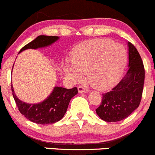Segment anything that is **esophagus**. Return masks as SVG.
<instances>
[{"mask_svg":"<svg viewBox=\"0 0 155 155\" xmlns=\"http://www.w3.org/2000/svg\"><path fill=\"white\" fill-rule=\"evenodd\" d=\"M78 91H79V93H82V92H89V89L86 87H85V86H79L78 87Z\"/></svg>","mask_w":155,"mask_h":155,"instance_id":"esophagus-1","label":"esophagus"}]
</instances>
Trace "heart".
<instances>
[{
  "mask_svg": "<svg viewBox=\"0 0 155 155\" xmlns=\"http://www.w3.org/2000/svg\"><path fill=\"white\" fill-rule=\"evenodd\" d=\"M73 65L65 63L63 70L74 82H80L87 73L93 87L106 89L117 83L127 63V51L112 40L95 39L83 42L71 53Z\"/></svg>",
  "mask_w": 155,
  "mask_h": 155,
  "instance_id": "b5f03b06",
  "label": "heart"
}]
</instances>
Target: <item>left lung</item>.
Returning <instances> with one entry per match:
<instances>
[{
  "label": "left lung",
  "mask_w": 155,
  "mask_h": 155,
  "mask_svg": "<svg viewBox=\"0 0 155 155\" xmlns=\"http://www.w3.org/2000/svg\"><path fill=\"white\" fill-rule=\"evenodd\" d=\"M128 70L111 91L102 94L101 105L95 109L101 119L119 121L129 116L140 105L144 82V67L139 53L130 42Z\"/></svg>",
  "instance_id": "obj_1"
}]
</instances>
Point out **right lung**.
Instances as JSON below:
<instances>
[{"label": "right lung", "mask_w": 155, "mask_h": 155, "mask_svg": "<svg viewBox=\"0 0 155 155\" xmlns=\"http://www.w3.org/2000/svg\"><path fill=\"white\" fill-rule=\"evenodd\" d=\"M56 36H38L35 40L25 45L19 53L27 49H37L47 47L56 42ZM11 91L18 110L27 119L40 125L53 124L60 121L67 110L71 99L78 93L76 87L68 89L56 86L47 99L37 104H28L21 101L16 96L11 85Z\"/></svg>", "instance_id": "obj_1"}]
</instances>
